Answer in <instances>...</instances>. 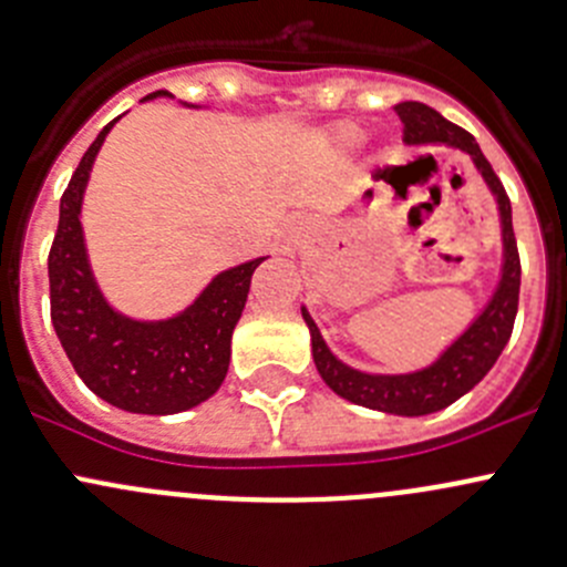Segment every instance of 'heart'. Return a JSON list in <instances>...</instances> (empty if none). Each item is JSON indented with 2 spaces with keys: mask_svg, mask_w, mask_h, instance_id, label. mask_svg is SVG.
<instances>
[{
  "mask_svg": "<svg viewBox=\"0 0 567 567\" xmlns=\"http://www.w3.org/2000/svg\"><path fill=\"white\" fill-rule=\"evenodd\" d=\"M359 134L357 131H342V142H357Z\"/></svg>",
  "mask_w": 567,
  "mask_h": 567,
  "instance_id": "b5f03b06",
  "label": "heart"
}]
</instances>
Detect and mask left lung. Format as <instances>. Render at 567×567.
<instances>
[{"label":"left lung","mask_w":567,"mask_h":567,"mask_svg":"<svg viewBox=\"0 0 567 567\" xmlns=\"http://www.w3.org/2000/svg\"><path fill=\"white\" fill-rule=\"evenodd\" d=\"M394 112L403 123V140L409 145H453L468 153L480 173H483L485 183L491 186V192L496 194L502 216V241H505V266H502L499 288H496L494 299L488 301L483 316L474 320L431 368L416 370V373L409 375H370L348 368L326 348L310 312L301 310V316L310 326L312 357H316L320 379L340 398L375 411H386V414L422 416L447 409L461 394L477 386L485 379V373L494 368L502 348L511 340L513 323H516L518 290H522V257H518L516 233H513L511 197H507L505 186L496 177L488 158L483 156L474 136L463 131L461 125L444 120L436 109L420 104V101H403V104L394 106Z\"/></svg>","instance_id":"left-lung-1"}]
</instances>
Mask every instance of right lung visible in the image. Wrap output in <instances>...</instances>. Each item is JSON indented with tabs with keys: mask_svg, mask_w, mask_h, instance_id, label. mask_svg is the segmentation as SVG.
I'll return each mask as SVG.
<instances>
[{
	"mask_svg": "<svg viewBox=\"0 0 567 567\" xmlns=\"http://www.w3.org/2000/svg\"><path fill=\"white\" fill-rule=\"evenodd\" d=\"M169 95L164 90L151 93ZM106 125L79 162L60 199V225L49 251L51 323L79 379L106 403L134 414H177L221 386L230 337L241 318L255 268L266 257L219 274L177 318L142 323L114 312L101 296L84 249L82 194L104 145Z\"/></svg>",
	"mask_w": 567,
	"mask_h": 567,
	"instance_id": "right-lung-1",
	"label": "right lung"
}]
</instances>
